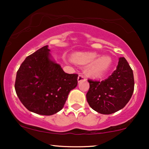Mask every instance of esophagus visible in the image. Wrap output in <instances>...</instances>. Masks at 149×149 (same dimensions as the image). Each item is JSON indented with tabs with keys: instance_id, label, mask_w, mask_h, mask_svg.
Returning <instances> with one entry per match:
<instances>
[{
	"instance_id": "obj_1",
	"label": "esophagus",
	"mask_w": 149,
	"mask_h": 149,
	"mask_svg": "<svg viewBox=\"0 0 149 149\" xmlns=\"http://www.w3.org/2000/svg\"><path fill=\"white\" fill-rule=\"evenodd\" d=\"M85 80V77L83 76V75L82 74H80L79 76L78 77V82H80L81 80Z\"/></svg>"
}]
</instances>
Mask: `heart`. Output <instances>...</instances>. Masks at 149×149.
<instances>
[{
	"instance_id": "heart-1",
	"label": "heart",
	"mask_w": 149,
	"mask_h": 149,
	"mask_svg": "<svg viewBox=\"0 0 149 149\" xmlns=\"http://www.w3.org/2000/svg\"><path fill=\"white\" fill-rule=\"evenodd\" d=\"M71 60L78 64L90 63L87 73L93 77H102L112 66V59L109 55H99L96 52H76L71 55Z\"/></svg>"
}]
</instances>
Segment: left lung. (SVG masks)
I'll use <instances>...</instances> for the list:
<instances>
[{
  "label": "left lung",
  "instance_id": "8db88e82",
  "mask_svg": "<svg viewBox=\"0 0 149 149\" xmlns=\"http://www.w3.org/2000/svg\"><path fill=\"white\" fill-rule=\"evenodd\" d=\"M86 95L89 105L102 114H111L125 107L134 92L133 71L124 57H120L117 68L102 81L89 79Z\"/></svg>",
  "mask_w": 149,
  "mask_h": 149
}]
</instances>
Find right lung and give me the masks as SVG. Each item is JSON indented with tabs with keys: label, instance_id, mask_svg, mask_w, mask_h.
<instances>
[{
	"label": "right lung",
	"instance_id": "obj_1",
	"mask_svg": "<svg viewBox=\"0 0 149 149\" xmlns=\"http://www.w3.org/2000/svg\"><path fill=\"white\" fill-rule=\"evenodd\" d=\"M48 45L28 56L17 72V95L30 111L51 116L64 107L70 91L78 85V74L65 73L51 59Z\"/></svg>",
	"mask_w": 149,
	"mask_h": 149
}]
</instances>
